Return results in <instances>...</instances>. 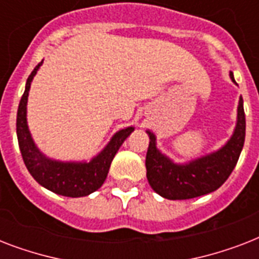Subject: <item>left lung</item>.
Instances as JSON below:
<instances>
[{"label":"left lung","instance_id":"8db88e82","mask_svg":"<svg viewBox=\"0 0 259 259\" xmlns=\"http://www.w3.org/2000/svg\"><path fill=\"white\" fill-rule=\"evenodd\" d=\"M230 78L237 84L233 72H230ZM146 133L149 136L145 161L146 177L154 192L169 200L203 196L217 191L229 179L241 156L246 136L243 99L239 97L237 123L225 145L189 161L175 162L157 148L156 134L149 129Z\"/></svg>","mask_w":259,"mask_h":259}]
</instances>
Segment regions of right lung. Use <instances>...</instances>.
<instances>
[{
  "label": "right lung",
  "mask_w": 259,
  "mask_h": 259,
  "mask_svg": "<svg viewBox=\"0 0 259 259\" xmlns=\"http://www.w3.org/2000/svg\"><path fill=\"white\" fill-rule=\"evenodd\" d=\"M42 62L36 66L29 78L26 80L25 91L22 94L21 101L17 110V132L18 146L21 150L22 160L25 162L26 169L29 170L34 180L44 188L52 192L68 197H83L95 192L105 183L110 165L118 149L125 140L134 132V126H127L125 129L118 130L110 138L103 149L90 160L83 161H62L48 157L36 145L30 134L28 119H26V106L28 97L34 75Z\"/></svg>",
  "instance_id": "add662e5"
}]
</instances>
